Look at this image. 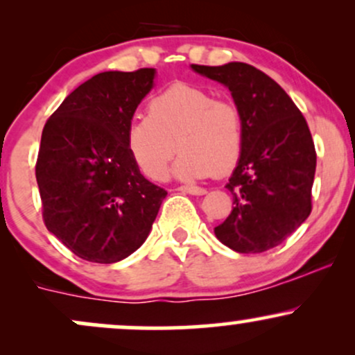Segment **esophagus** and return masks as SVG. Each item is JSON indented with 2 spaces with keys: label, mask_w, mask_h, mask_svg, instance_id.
<instances>
[{
  "label": "esophagus",
  "mask_w": 355,
  "mask_h": 355,
  "mask_svg": "<svg viewBox=\"0 0 355 355\" xmlns=\"http://www.w3.org/2000/svg\"><path fill=\"white\" fill-rule=\"evenodd\" d=\"M178 191H182V193H190V195H203L207 193L205 189H202V187H191V185H182L177 189Z\"/></svg>",
  "instance_id": "34e87169"
}]
</instances>
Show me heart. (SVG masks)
<instances>
[{"mask_svg": "<svg viewBox=\"0 0 355 355\" xmlns=\"http://www.w3.org/2000/svg\"><path fill=\"white\" fill-rule=\"evenodd\" d=\"M245 140V123L239 105L215 98L209 89L175 83L157 93L126 130V146L140 172L164 180L175 152H182L175 175L197 180L232 172Z\"/></svg>", "mask_w": 355, "mask_h": 355, "instance_id": "heart-1", "label": "heart"}]
</instances>
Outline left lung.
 Instances as JSON below:
<instances>
[{"label": "left lung", "instance_id": "obj_1", "mask_svg": "<svg viewBox=\"0 0 355 355\" xmlns=\"http://www.w3.org/2000/svg\"><path fill=\"white\" fill-rule=\"evenodd\" d=\"M191 68L229 87L245 123L242 157L227 183L234 209L215 235L239 254L270 250L312 211L317 153L307 121L284 88L252 64Z\"/></svg>", "mask_w": 355, "mask_h": 355}]
</instances>
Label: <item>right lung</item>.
<instances>
[{
  "mask_svg": "<svg viewBox=\"0 0 355 355\" xmlns=\"http://www.w3.org/2000/svg\"><path fill=\"white\" fill-rule=\"evenodd\" d=\"M153 76V68L98 73L44 123L35 166L43 222L88 262L113 263L133 254L166 197L140 173L126 146V130Z\"/></svg>",
  "mask_w": 355,
  "mask_h": 355,
  "instance_id": "1",
  "label": "right lung"
}]
</instances>
